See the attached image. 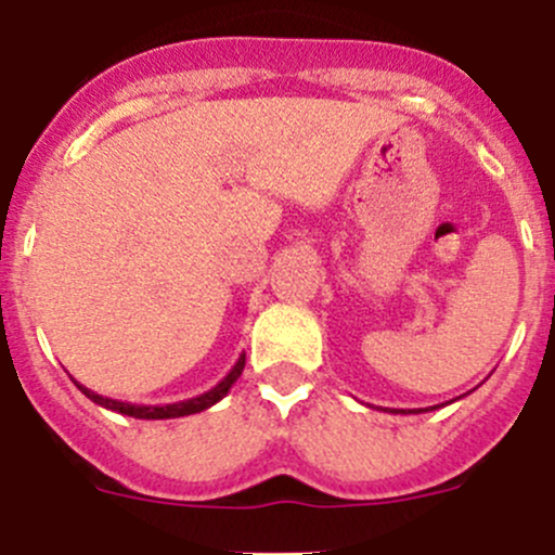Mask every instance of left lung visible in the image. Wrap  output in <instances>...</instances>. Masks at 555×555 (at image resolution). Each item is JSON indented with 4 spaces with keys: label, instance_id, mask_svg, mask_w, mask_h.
Segmentation results:
<instances>
[{
    "label": "left lung",
    "instance_id": "obj_1",
    "mask_svg": "<svg viewBox=\"0 0 555 555\" xmlns=\"http://www.w3.org/2000/svg\"><path fill=\"white\" fill-rule=\"evenodd\" d=\"M391 413H405V411H391ZM408 413H422V411H408Z\"/></svg>",
    "mask_w": 555,
    "mask_h": 555
}]
</instances>
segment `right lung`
Wrapping results in <instances>:
<instances>
[{
  "mask_svg": "<svg viewBox=\"0 0 555 555\" xmlns=\"http://www.w3.org/2000/svg\"><path fill=\"white\" fill-rule=\"evenodd\" d=\"M244 362H246V354H242L236 360V365L231 367V373H228L225 378H222L220 384L211 386L209 391H204V395L198 397H190V400H182V402H169V405H133V402H122V400H112V397H104V395H96V391H91L88 386L77 384V389L82 391V395L88 397V400H93L96 405L106 408V411H115V413H122V416H133V418H147V422H155V418H179V416H190V413H201L206 411V408L217 405V402L222 400V397L231 391V386L238 382V376H242L244 371Z\"/></svg>",
  "mask_w": 555,
  "mask_h": 555,
  "instance_id": "1",
  "label": "right lung"
}]
</instances>
